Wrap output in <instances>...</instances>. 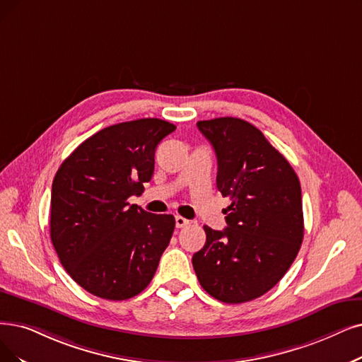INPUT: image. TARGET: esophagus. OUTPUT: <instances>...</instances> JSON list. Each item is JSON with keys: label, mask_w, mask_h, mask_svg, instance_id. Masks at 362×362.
<instances>
[{"label": "esophagus", "mask_w": 362, "mask_h": 362, "mask_svg": "<svg viewBox=\"0 0 362 362\" xmlns=\"http://www.w3.org/2000/svg\"><path fill=\"white\" fill-rule=\"evenodd\" d=\"M189 224H190V221L187 220V218H184V216H181V215H177V216H175V226H177L178 228L187 227Z\"/></svg>", "instance_id": "34e87169"}]
</instances>
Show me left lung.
I'll list each match as a JSON object with an SVG mask.
<instances>
[{"mask_svg": "<svg viewBox=\"0 0 362 362\" xmlns=\"http://www.w3.org/2000/svg\"><path fill=\"white\" fill-rule=\"evenodd\" d=\"M215 150L216 189L230 197L223 231L204 226L205 247L193 255L204 290L230 305L276 285L305 235L297 173L255 126L235 117L197 122Z\"/></svg>", "mask_w": 362, "mask_h": 362, "instance_id": "obj_1", "label": "left lung"}]
</instances>
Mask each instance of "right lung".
Masks as SVG:
<instances>
[{"mask_svg":"<svg viewBox=\"0 0 362 362\" xmlns=\"http://www.w3.org/2000/svg\"><path fill=\"white\" fill-rule=\"evenodd\" d=\"M175 129L160 119L108 126L81 142L56 172L52 243L69 276L96 297L132 298L154 276L175 218L127 199L144 192L156 147Z\"/></svg>","mask_w":362,"mask_h":362,"instance_id":"add662e5","label":"right lung"}]
</instances>
